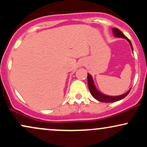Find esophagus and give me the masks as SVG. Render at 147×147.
<instances>
[{"label":"esophagus","instance_id":"obj_1","mask_svg":"<svg viewBox=\"0 0 147 147\" xmlns=\"http://www.w3.org/2000/svg\"><path fill=\"white\" fill-rule=\"evenodd\" d=\"M84 62L83 61H79V66H82V65H84Z\"/></svg>","mask_w":147,"mask_h":147}]
</instances>
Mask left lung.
I'll use <instances>...</instances> for the list:
<instances>
[{
  "instance_id": "1",
  "label": "left lung",
  "mask_w": 147,
  "mask_h": 147,
  "mask_svg": "<svg viewBox=\"0 0 147 147\" xmlns=\"http://www.w3.org/2000/svg\"><path fill=\"white\" fill-rule=\"evenodd\" d=\"M112 30L115 36L118 37V38H126V39L129 41V43H130V45H131V48L132 49V51H133L132 44H131V42L129 38H128L127 37H126L125 35H124V34L120 31V30L117 29V28H113ZM88 85L89 90H90V94L92 95V97H93L95 99H97V100H98L99 102H102L109 103V102H117V101L121 100V99H124L126 96H127L128 94L129 93L130 90H131V89H129L126 93L119 96H109V95H104V94H103L102 92H99V90H97V89L96 88L92 76H91L89 73H88Z\"/></svg>"
}]
</instances>
